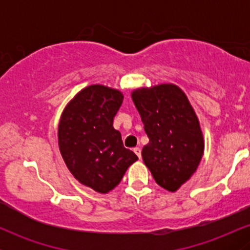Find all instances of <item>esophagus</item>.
I'll return each mask as SVG.
<instances>
[{"label": "esophagus", "instance_id": "esophagus-1", "mask_svg": "<svg viewBox=\"0 0 250 250\" xmlns=\"http://www.w3.org/2000/svg\"><path fill=\"white\" fill-rule=\"evenodd\" d=\"M133 150H134V153L137 155V157H139V159H141V149H140L139 147H136V148H134Z\"/></svg>", "mask_w": 250, "mask_h": 250}]
</instances>
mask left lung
Segmentation results:
<instances>
[{
    "instance_id": "left-lung-1",
    "label": "left lung",
    "mask_w": 250,
    "mask_h": 250,
    "mask_svg": "<svg viewBox=\"0 0 250 250\" xmlns=\"http://www.w3.org/2000/svg\"><path fill=\"white\" fill-rule=\"evenodd\" d=\"M131 99L149 137L142 149L143 162L157 185L174 193L202 159L205 141L199 119L182 89L173 83L135 89Z\"/></svg>"
}]
</instances>
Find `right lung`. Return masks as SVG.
<instances>
[{
	"instance_id": "add662e5",
	"label": "right lung",
	"mask_w": 250,
	"mask_h": 250,
	"mask_svg": "<svg viewBox=\"0 0 250 250\" xmlns=\"http://www.w3.org/2000/svg\"><path fill=\"white\" fill-rule=\"evenodd\" d=\"M122 102L123 94L117 89L91 84L74 96L60 119L57 136L63 161L80 183L97 193L113 190L137 160L113 127Z\"/></svg>"
}]
</instances>
